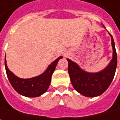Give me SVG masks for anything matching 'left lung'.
Here are the masks:
<instances>
[{"label":"left lung","mask_w":120,"mask_h":120,"mask_svg":"<svg viewBox=\"0 0 120 120\" xmlns=\"http://www.w3.org/2000/svg\"><path fill=\"white\" fill-rule=\"evenodd\" d=\"M110 35L113 50L112 58L109 65L102 71L96 73L85 72L77 63L67 59L68 72L72 84L77 92L84 96L96 97L101 95L107 90L114 78L117 68V57L113 38L110 34Z\"/></svg>","instance_id":"8db88e82"}]
</instances>
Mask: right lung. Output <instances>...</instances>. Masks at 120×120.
<instances>
[{
  "label": "right lung",
  "instance_id": "1",
  "mask_svg": "<svg viewBox=\"0 0 120 120\" xmlns=\"http://www.w3.org/2000/svg\"><path fill=\"white\" fill-rule=\"evenodd\" d=\"M63 57L60 56L53 61L47 68V70L41 75L30 79H21L15 76L9 70L6 60L5 59V66L7 76L10 83L14 89L19 94L26 97H38L43 94L48 89L52 75L56 68L57 62Z\"/></svg>",
  "mask_w": 120,
  "mask_h": 120
}]
</instances>
